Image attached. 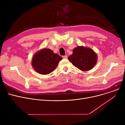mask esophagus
I'll list each match as a JSON object with an SVG mask.
<instances>
[{
  "mask_svg": "<svg viewBox=\"0 0 125 125\" xmlns=\"http://www.w3.org/2000/svg\"><path fill=\"white\" fill-rule=\"evenodd\" d=\"M67 57H68L67 55H63V56H62V58H67Z\"/></svg>",
  "mask_w": 125,
  "mask_h": 125,
  "instance_id": "esophagus-1",
  "label": "esophagus"
}]
</instances>
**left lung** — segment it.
<instances>
[{
    "label": "left lung",
    "mask_w": 125,
    "mask_h": 125,
    "mask_svg": "<svg viewBox=\"0 0 125 125\" xmlns=\"http://www.w3.org/2000/svg\"><path fill=\"white\" fill-rule=\"evenodd\" d=\"M68 60L79 70L87 71L92 69L96 63L97 55L90 48L78 46L73 50V54L68 57Z\"/></svg>",
    "instance_id": "8db88e82"
}]
</instances>
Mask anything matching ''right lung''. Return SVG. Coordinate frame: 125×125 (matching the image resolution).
Listing matches in <instances>:
<instances>
[{"label":"right lung","instance_id":"add662e5","mask_svg":"<svg viewBox=\"0 0 125 125\" xmlns=\"http://www.w3.org/2000/svg\"><path fill=\"white\" fill-rule=\"evenodd\" d=\"M62 60V57L50 49L44 48L33 56L32 65L40 74L47 75L52 72Z\"/></svg>","mask_w":125,"mask_h":125}]
</instances>
